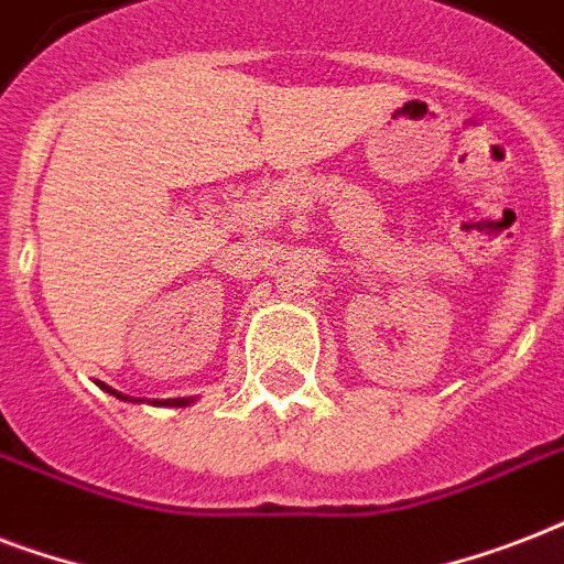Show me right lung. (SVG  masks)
Wrapping results in <instances>:
<instances>
[{"label":"right lung","mask_w":564,"mask_h":564,"mask_svg":"<svg viewBox=\"0 0 564 564\" xmlns=\"http://www.w3.org/2000/svg\"><path fill=\"white\" fill-rule=\"evenodd\" d=\"M99 389H105V392H110L113 398H119V401H143V398H128V394L117 392V389H110L108 383H99ZM195 398H166V401H152L154 406H189Z\"/></svg>","instance_id":"1"}]
</instances>
